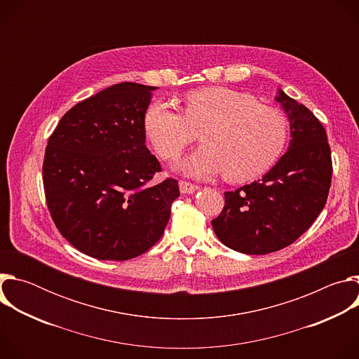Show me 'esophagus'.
<instances>
[{"label":"esophagus","mask_w":359,"mask_h":359,"mask_svg":"<svg viewBox=\"0 0 359 359\" xmlns=\"http://www.w3.org/2000/svg\"><path fill=\"white\" fill-rule=\"evenodd\" d=\"M179 189H180V191H182L183 194H186V193H193V191L197 190V184H193V183L186 182V180H180V182H179Z\"/></svg>","instance_id":"obj_1"}]
</instances>
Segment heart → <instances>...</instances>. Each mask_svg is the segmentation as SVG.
<instances>
[{
  "instance_id": "heart-1",
  "label": "heart",
  "mask_w": 359,
  "mask_h": 359,
  "mask_svg": "<svg viewBox=\"0 0 359 359\" xmlns=\"http://www.w3.org/2000/svg\"><path fill=\"white\" fill-rule=\"evenodd\" d=\"M183 115L166 102H155L144 114V132L159 158L173 161L194 142L204 143L180 168L208 177L223 172L227 182L243 183L264 175L287 143L281 112L262 105L248 93L229 88H203L184 96Z\"/></svg>"
}]
</instances>
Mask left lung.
I'll use <instances>...</instances> for the list:
<instances>
[{"label":"left lung","mask_w":359,"mask_h":359,"mask_svg":"<svg viewBox=\"0 0 359 359\" xmlns=\"http://www.w3.org/2000/svg\"><path fill=\"white\" fill-rule=\"evenodd\" d=\"M276 99L290 121L288 150L263 179L226 191L224 208L212 220L219 240L244 254L292 244L324 209L331 186V149L323 123L281 89Z\"/></svg>","instance_id":"8db88e82"}]
</instances>
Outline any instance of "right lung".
I'll use <instances>...</instances> for the list:
<instances>
[{"mask_svg":"<svg viewBox=\"0 0 359 359\" xmlns=\"http://www.w3.org/2000/svg\"><path fill=\"white\" fill-rule=\"evenodd\" d=\"M156 86L112 85L69 109L48 139L42 165L57 229L97 260L137 257L163 236L177 180L161 183L146 147L144 114Z\"/></svg>","mask_w":359,"mask_h":359,"instance_id":"add662e5","label":"right lung"}]
</instances>
